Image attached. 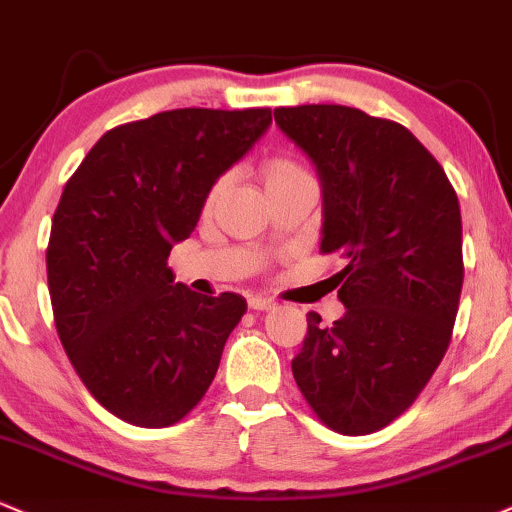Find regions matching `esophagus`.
I'll return each instance as SVG.
<instances>
[{
    "label": "esophagus",
    "mask_w": 512,
    "mask_h": 512,
    "mask_svg": "<svg viewBox=\"0 0 512 512\" xmlns=\"http://www.w3.org/2000/svg\"><path fill=\"white\" fill-rule=\"evenodd\" d=\"M273 306H275V302L268 297H249V309H254V311H268V309H273Z\"/></svg>",
    "instance_id": "34e87169"
}]
</instances>
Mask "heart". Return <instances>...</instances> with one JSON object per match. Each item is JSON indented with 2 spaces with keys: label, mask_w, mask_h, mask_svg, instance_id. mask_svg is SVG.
<instances>
[{
  "label": "heart",
  "mask_w": 512,
  "mask_h": 512,
  "mask_svg": "<svg viewBox=\"0 0 512 512\" xmlns=\"http://www.w3.org/2000/svg\"><path fill=\"white\" fill-rule=\"evenodd\" d=\"M261 177H263V184H266V189L275 191V189H280V186H287L294 182H309L311 174L306 172V167L299 165L294 158H287V155H275V158L263 162ZM227 182H230V177H220L218 182L210 186L208 198H206L208 208L215 206V201H218L222 191H225Z\"/></svg>",
  "instance_id": "obj_1"
}]
</instances>
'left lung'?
<instances>
[{
    "instance_id": "8db88e82",
    "label": "left lung",
    "mask_w": 512,
    "mask_h": 512,
    "mask_svg": "<svg viewBox=\"0 0 512 512\" xmlns=\"http://www.w3.org/2000/svg\"><path fill=\"white\" fill-rule=\"evenodd\" d=\"M275 122L316 165L321 254L345 316L306 314L292 374L328 429L374 434L419 398L458 316L462 220L453 184L410 129L345 105L278 107Z\"/></svg>"
}]
</instances>
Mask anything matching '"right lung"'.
I'll return each mask as SVG.
<instances>
[{"mask_svg": "<svg viewBox=\"0 0 512 512\" xmlns=\"http://www.w3.org/2000/svg\"><path fill=\"white\" fill-rule=\"evenodd\" d=\"M268 107H184L119 124L66 182L47 244L54 326L88 393L146 429L201 402L246 299L174 282L215 179L268 131Z\"/></svg>", "mask_w": 512, "mask_h": 512, "instance_id": "obj_1", "label": "right lung"}]
</instances>
